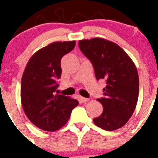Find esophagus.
Masks as SVG:
<instances>
[{
  "label": "esophagus",
  "mask_w": 158,
  "mask_h": 158,
  "mask_svg": "<svg viewBox=\"0 0 158 158\" xmlns=\"http://www.w3.org/2000/svg\"><path fill=\"white\" fill-rule=\"evenodd\" d=\"M89 100V99H88V98H85V97H80V101L82 102H87V101Z\"/></svg>",
  "instance_id": "1"
}]
</instances>
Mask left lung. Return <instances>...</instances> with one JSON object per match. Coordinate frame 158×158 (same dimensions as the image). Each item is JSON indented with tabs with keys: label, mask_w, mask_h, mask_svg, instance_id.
I'll list each match as a JSON object with an SVG mask.
<instances>
[{
	"label": "left lung",
	"mask_w": 158,
	"mask_h": 158,
	"mask_svg": "<svg viewBox=\"0 0 158 158\" xmlns=\"http://www.w3.org/2000/svg\"><path fill=\"white\" fill-rule=\"evenodd\" d=\"M81 51L91 61L97 80L105 79V97L98 99L102 114L94 119L96 126L114 131L128 122L135 111L139 95V77L131 58L118 44L102 39L80 40Z\"/></svg>",
	"instance_id": "8db88e82"
}]
</instances>
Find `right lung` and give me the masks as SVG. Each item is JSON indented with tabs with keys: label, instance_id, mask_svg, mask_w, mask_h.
I'll return each instance as SVG.
<instances>
[{
	"label": "right lung",
	"instance_id": "add662e5",
	"mask_svg": "<svg viewBox=\"0 0 158 158\" xmlns=\"http://www.w3.org/2000/svg\"><path fill=\"white\" fill-rule=\"evenodd\" d=\"M76 41H56L35 52L29 59L21 85L23 111L35 126L56 131L66 124L72 110L79 105L75 99L56 94L61 77V59L75 48Z\"/></svg>",
	"mask_w": 158,
	"mask_h": 158
}]
</instances>
